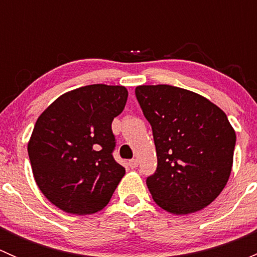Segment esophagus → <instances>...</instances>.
<instances>
[{"mask_svg": "<svg viewBox=\"0 0 257 257\" xmlns=\"http://www.w3.org/2000/svg\"><path fill=\"white\" fill-rule=\"evenodd\" d=\"M128 165H129V168H131V169H134V168L138 167V159H132V160H129Z\"/></svg>", "mask_w": 257, "mask_h": 257, "instance_id": "obj_1", "label": "esophagus"}]
</instances>
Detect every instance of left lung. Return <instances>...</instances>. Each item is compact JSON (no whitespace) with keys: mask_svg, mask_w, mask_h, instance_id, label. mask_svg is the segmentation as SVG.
<instances>
[{"mask_svg":"<svg viewBox=\"0 0 257 257\" xmlns=\"http://www.w3.org/2000/svg\"><path fill=\"white\" fill-rule=\"evenodd\" d=\"M136 95L157 149V172L147 179L153 200L174 215L206 208L231 174L236 134L226 114L174 85H138Z\"/></svg>","mask_w":257,"mask_h":257,"instance_id":"left-lung-1","label":"left lung"}]
</instances>
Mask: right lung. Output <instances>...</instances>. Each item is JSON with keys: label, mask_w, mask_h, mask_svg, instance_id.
<instances>
[{"label": "right lung", "mask_w": 257, "mask_h": 257, "mask_svg": "<svg viewBox=\"0 0 257 257\" xmlns=\"http://www.w3.org/2000/svg\"><path fill=\"white\" fill-rule=\"evenodd\" d=\"M123 85L64 93L38 116L27 149L36 184L57 208L89 215L109 203L125 169L113 159L112 121L123 112Z\"/></svg>", "instance_id": "add662e5"}]
</instances>
